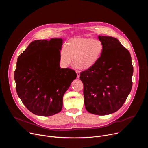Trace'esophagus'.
I'll return each mask as SVG.
<instances>
[{
    "mask_svg": "<svg viewBox=\"0 0 148 148\" xmlns=\"http://www.w3.org/2000/svg\"><path fill=\"white\" fill-rule=\"evenodd\" d=\"M76 73H77V78H79V76H80V71L77 70V71H76Z\"/></svg>",
    "mask_w": 148,
    "mask_h": 148,
    "instance_id": "esophagus-1",
    "label": "esophagus"
}]
</instances>
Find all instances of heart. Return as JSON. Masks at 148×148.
<instances>
[{
  "label": "heart",
  "mask_w": 148,
  "mask_h": 148,
  "mask_svg": "<svg viewBox=\"0 0 148 148\" xmlns=\"http://www.w3.org/2000/svg\"><path fill=\"white\" fill-rule=\"evenodd\" d=\"M103 50V45L98 39L72 38L68 41L67 47L63 46L61 49L60 62L62 67H67L72 64L74 57V63L77 68L87 70L98 61Z\"/></svg>",
  "instance_id": "b5f03b06"
}]
</instances>
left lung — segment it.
<instances>
[{
    "label": "left lung",
    "instance_id": "left-lung-1",
    "mask_svg": "<svg viewBox=\"0 0 148 148\" xmlns=\"http://www.w3.org/2000/svg\"><path fill=\"white\" fill-rule=\"evenodd\" d=\"M103 46L98 61L80 73L87 111L106 115L119 110L132 87L134 69L130 53L113 37L98 36Z\"/></svg>",
    "mask_w": 148,
    "mask_h": 148
}]
</instances>
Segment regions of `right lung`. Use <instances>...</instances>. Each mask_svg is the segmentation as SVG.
I'll return each instance as SVG.
<instances>
[{"mask_svg":"<svg viewBox=\"0 0 148 148\" xmlns=\"http://www.w3.org/2000/svg\"><path fill=\"white\" fill-rule=\"evenodd\" d=\"M61 38L32 41L18 58L14 71L17 94L33 114L43 116L61 111L63 95L77 77L60 67Z\"/></svg>","mask_w":148,"mask_h":148,"instance_id":"1","label":"right lung"}]
</instances>
